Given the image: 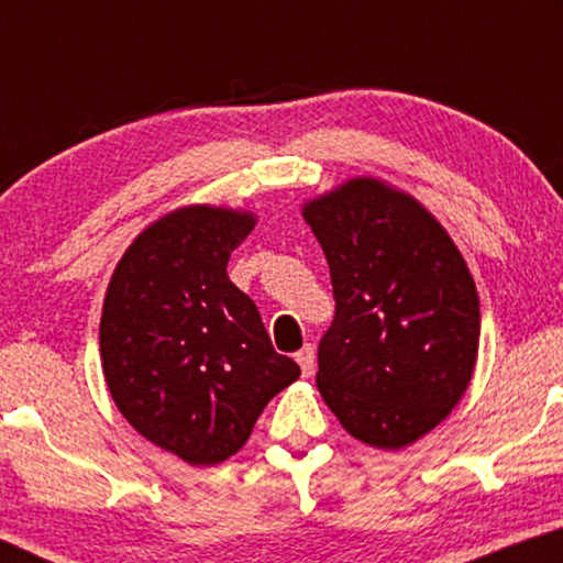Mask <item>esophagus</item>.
I'll list each match as a JSON object with an SVG mask.
<instances>
[{"label": "esophagus", "instance_id": "1", "mask_svg": "<svg viewBox=\"0 0 563 563\" xmlns=\"http://www.w3.org/2000/svg\"><path fill=\"white\" fill-rule=\"evenodd\" d=\"M297 364H299V368H302V376H312V372H314V349H312V345H305V349L297 353Z\"/></svg>", "mask_w": 563, "mask_h": 563}]
</instances>
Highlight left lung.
Segmentation results:
<instances>
[{"label": "left lung", "instance_id": "obj_1", "mask_svg": "<svg viewBox=\"0 0 563 563\" xmlns=\"http://www.w3.org/2000/svg\"><path fill=\"white\" fill-rule=\"evenodd\" d=\"M330 266L335 318L318 389L353 438L397 451L445 420L472 382L479 297L441 222L372 176L302 207Z\"/></svg>", "mask_w": 563, "mask_h": 563}]
</instances>
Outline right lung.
Wrapping results in <instances>:
<instances>
[{
  "instance_id": "1",
  "label": "right lung",
  "mask_w": 563,
  "mask_h": 563,
  "mask_svg": "<svg viewBox=\"0 0 563 563\" xmlns=\"http://www.w3.org/2000/svg\"><path fill=\"white\" fill-rule=\"evenodd\" d=\"M253 225L228 207L168 212L130 243L107 287L99 353L114 405L191 466L241 451L268 399L299 376L228 276Z\"/></svg>"
}]
</instances>
